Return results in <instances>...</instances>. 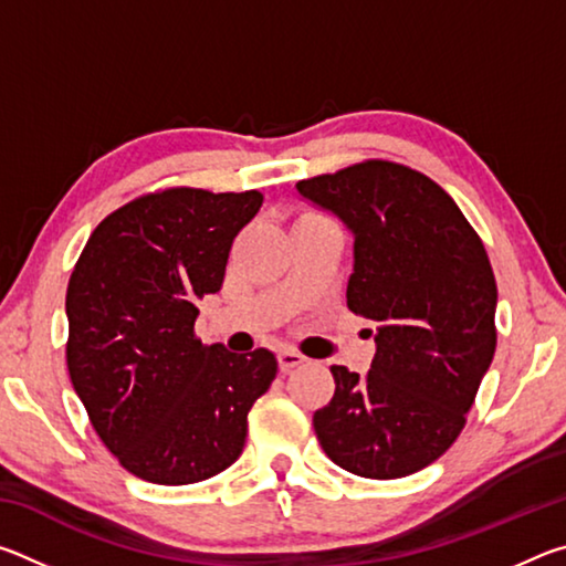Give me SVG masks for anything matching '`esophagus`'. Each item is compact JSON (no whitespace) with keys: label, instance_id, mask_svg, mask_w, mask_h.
Returning a JSON list of instances; mask_svg holds the SVG:
<instances>
[{"label":"esophagus","instance_id":"34e87169","mask_svg":"<svg viewBox=\"0 0 566 566\" xmlns=\"http://www.w3.org/2000/svg\"><path fill=\"white\" fill-rule=\"evenodd\" d=\"M276 359H280V369L282 371H290V369L300 367V364L306 361L304 354L294 352V349H280V354H276Z\"/></svg>","mask_w":566,"mask_h":566}]
</instances>
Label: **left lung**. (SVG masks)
<instances>
[{"mask_svg":"<svg viewBox=\"0 0 566 566\" xmlns=\"http://www.w3.org/2000/svg\"><path fill=\"white\" fill-rule=\"evenodd\" d=\"M296 191L354 234L347 306L377 322L371 369L334 364L337 387L314 411V432L352 474H415L454 444L492 364L490 256L454 199L397 161H359Z\"/></svg>","mask_w":566,"mask_h":566,"instance_id":"1","label":"left lung"}]
</instances>
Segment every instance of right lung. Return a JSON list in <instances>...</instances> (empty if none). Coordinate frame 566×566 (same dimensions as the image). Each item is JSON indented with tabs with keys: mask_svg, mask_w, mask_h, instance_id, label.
Instances as JSON below:
<instances>
[{
	"mask_svg": "<svg viewBox=\"0 0 566 566\" xmlns=\"http://www.w3.org/2000/svg\"><path fill=\"white\" fill-rule=\"evenodd\" d=\"M262 195L171 187L104 217L66 286V367L94 432L134 476L195 484L242 454L247 415L276 377L270 349L195 337L234 237Z\"/></svg>",
	"mask_w": 566,
	"mask_h": 566,
	"instance_id": "right-lung-1",
	"label": "right lung"
}]
</instances>
